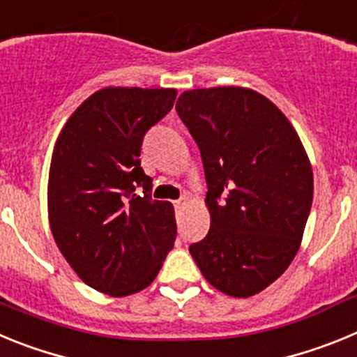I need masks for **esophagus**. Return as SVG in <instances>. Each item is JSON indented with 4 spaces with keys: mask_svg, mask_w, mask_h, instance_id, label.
<instances>
[{
    "mask_svg": "<svg viewBox=\"0 0 357 357\" xmlns=\"http://www.w3.org/2000/svg\"><path fill=\"white\" fill-rule=\"evenodd\" d=\"M188 198L185 197H182V198H178V200L176 202H173V204H175V209H182V207L184 206H188Z\"/></svg>",
    "mask_w": 357,
    "mask_h": 357,
    "instance_id": "34e87169",
    "label": "esophagus"
}]
</instances>
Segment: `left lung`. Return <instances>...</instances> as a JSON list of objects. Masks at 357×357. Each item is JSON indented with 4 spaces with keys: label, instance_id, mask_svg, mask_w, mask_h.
Returning a JSON list of instances; mask_svg holds the SVG:
<instances>
[{
    "label": "left lung",
    "instance_id": "1",
    "mask_svg": "<svg viewBox=\"0 0 357 357\" xmlns=\"http://www.w3.org/2000/svg\"><path fill=\"white\" fill-rule=\"evenodd\" d=\"M176 112L200 148L211 229L189 252L207 282L247 298L286 272L313 204V169L289 119L247 87L181 94Z\"/></svg>",
    "mask_w": 357,
    "mask_h": 357
}]
</instances>
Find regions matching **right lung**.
<instances>
[{
	"mask_svg": "<svg viewBox=\"0 0 357 357\" xmlns=\"http://www.w3.org/2000/svg\"><path fill=\"white\" fill-rule=\"evenodd\" d=\"M175 98V89L96 91L66 121L53 148L52 234L85 284L110 296L150 286L175 243L173 206L151 200V178L139 160L144 134Z\"/></svg>",
	"mask_w": 357,
	"mask_h": 357,
	"instance_id": "add662e5",
	"label": "right lung"
}]
</instances>
